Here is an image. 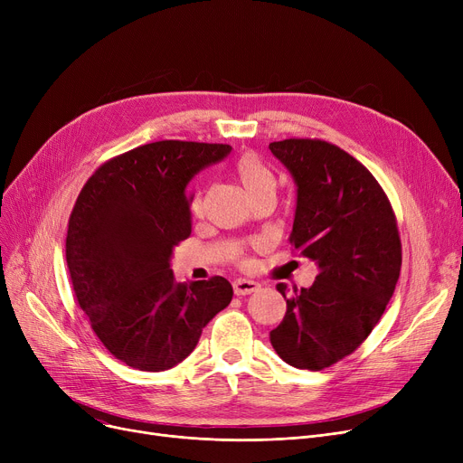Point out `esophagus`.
<instances>
[{
  "instance_id": "esophagus-1",
  "label": "esophagus",
  "mask_w": 463,
  "mask_h": 463,
  "mask_svg": "<svg viewBox=\"0 0 463 463\" xmlns=\"http://www.w3.org/2000/svg\"><path fill=\"white\" fill-rule=\"evenodd\" d=\"M232 287H234V295L236 297H246V295H251V293H255V290H259L260 288V285L257 283V281H251V279H236L234 283H232Z\"/></svg>"
}]
</instances>
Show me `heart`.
<instances>
[{"label":"heart","mask_w":463,"mask_h":463,"mask_svg":"<svg viewBox=\"0 0 463 463\" xmlns=\"http://www.w3.org/2000/svg\"><path fill=\"white\" fill-rule=\"evenodd\" d=\"M236 176H238L241 187H244L246 193L250 194V199L255 197V194H259V193H266V191L274 193L276 185H278V180H276V175L272 173V168L253 154L244 156L236 163ZM193 210L194 212L201 210L199 197L193 201Z\"/></svg>","instance_id":"heart-1"}]
</instances>
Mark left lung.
I'll use <instances>...</instances> for the list:
<instances>
[{
  "mask_svg": "<svg viewBox=\"0 0 463 463\" xmlns=\"http://www.w3.org/2000/svg\"><path fill=\"white\" fill-rule=\"evenodd\" d=\"M269 148L297 184L290 246L319 269L309 288L295 287L290 297L278 283L287 311L270 342L288 366L319 372L370 335L394 295L396 215L370 170L337 146L287 138Z\"/></svg>",
  "mask_w": 463,
  "mask_h": 463,
  "instance_id": "left-lung-1",
  "label": "left lung"
}]
</instances>
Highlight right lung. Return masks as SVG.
Segmentation results:
<instances>
[{
	"label": "right lung",
	"mask_w": 463,
	"mask_h": 463,
	"mask_svg": "<svg viewBox=\"0 0 463 463\" xmlns=\"http://www.w3.org/2000/svg\"><path fill=\"white\" fill-rule=\"evenodd\" d=\"M231 150L184 140L138 146L97 168L71 212L72 290L101 344L135 370L175 368L232 300L222 276L178 283L170 270L191 234L189 182Z\"/></svg>",
	"instance_id": "1"
}]
</instances>
